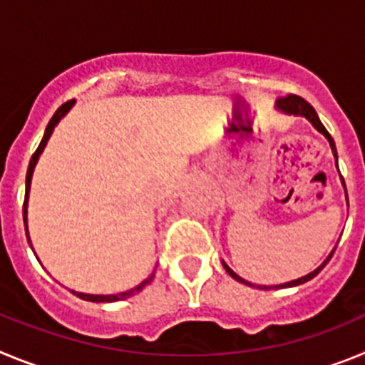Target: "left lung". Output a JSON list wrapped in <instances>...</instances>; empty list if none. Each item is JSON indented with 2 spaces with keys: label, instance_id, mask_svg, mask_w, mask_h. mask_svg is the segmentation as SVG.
Instances as JSON below:
<instances>
[{
  "label": "left lung",
  "instance_id": "obj_1",
  "mask_svg": "<svg viewBox=\"0 0 365 365\" xmlns=\"http://www.w3.org/2000/svg\"><path fill=\"white\" fill-rule=\"evenodd\" d=\"M278 109H282V111L289 113V115H302V117H305V118H307V120H311V124L314 125L316 130H318V131H320V133H324L325 137H327L329 144H331V150H333L334 157H336V146H334L333 137H331V135H329V131L325 130V125L322 124L320 118H318V115H316L314 108H312V106L309 104L307 100L302 98V96H298V95H292V93H291V95H287V96H279V98H278ZM336 166H338V159H336ZM341 180H344V179H341ZM344 186H346V182H344ZM333 254H334V250H333V252H331V254H329L327 259H325L324 263H322V265L318 267V269L312 270V272H311V274H307V276H303V278L294 279V282L283 283V285H276V287H274V289H278V287H294V285H302V283L309 282V279L314 278L316 274L320 272V270L324 269L325 265H327L329 259H331V257H333ZM225 269H227V272L230 274V276H232V278H234V279H237V282L247 283V285L252 287V283L245 282V279L241 278V276H237V274H235L234 270H232V269H228L227 265H225ZM254 287H256V285H254ZM259 289H272V287H259Z\"/></svg>",
  "mask_w": 365,
  "mask_h": 365
}]
</instances>
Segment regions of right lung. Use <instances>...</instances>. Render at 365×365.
<instances>
[{"mask_svg":"<svg viewBox=\"0 0 365 365\" xmlns=\"http://www.w3.org/2000/svg\"><path fill=\"white\" fill-rule=\"evenodd\" d=\"M73 104H74V100H67L66 104H62V106H60V108L56 109V113H54L53 118H51V120H49V124H47V128H45V133H43V138H41L40 146H38L36 151L32 153L31 163H29L27 180H25V201H24V222H25V234H27V240H29V232H27V197H29V190H31L32 172H34V166H36L38 157H40V153H41V151H43V148H45V144H47V140H49L51 133H53L54 125H56L58 120H60V118H62L63 115H66V113L69 111L71 106H73ZM29 245H31V240H29ZM153 276H155V274H151L150 278L144 279V282L140 283V285L135 287V289H131V291H128V292H122V294H108V296H102V294H83V292H74V291H71V292H73V294L78 296V298L87 299V302H98V303H100V302H118V299H124V298H128V296L135 294V292L143 291V289L148 285V283H151V279H153Z\"/></svg>","mask_w":365,"mask_h":365,"instance_id":"obj_1","label":"right lung"}]
</instances>
